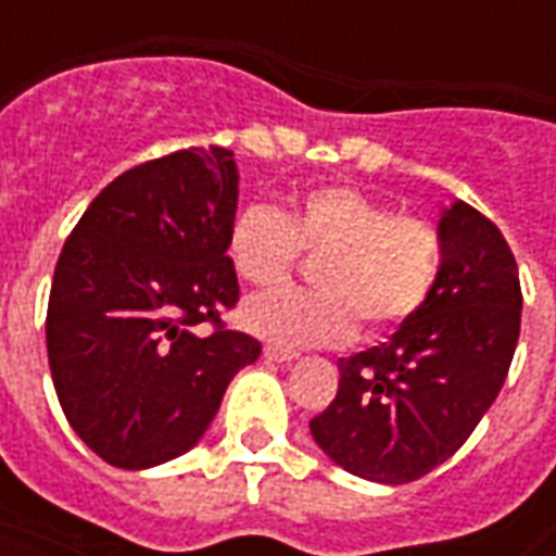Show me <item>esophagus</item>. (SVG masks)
Instances as JSON below:
<instances>
[{"label":"esophagus","instance_id":"obj_1","mask_svg":"<svg viewBox=\"0 0 556 556\" xmlns=\"http://www.w3.org/2000/svg\"><path fill=\"white\" fill-rule=\"evenodd\" d=\"M265 357L274 363H289V361H294L298 354H294V351L279 349V345H265Z\"/></svg>","mask_w":556,"mask_h":556}]
</instances>
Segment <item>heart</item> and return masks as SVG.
Wrapping results in <instances>:
<instances>
[{"label":"heart","mask_w":556,"mask_h":556,"mask_svg":"<svg viewBox=\"0 0 556 556\" xmlns=\"http://www.w3.org/2000/svg\"><path fill=\"white\" fill-rule=\"evenodd\" d=\"M226 253L238 277L274 286L301 253L321 255L318 289H274L243 303V325L286 351L333 345L351 337L354 318L366 333L402 325L429 298L441 267V238L431 223L345 184L315 187L289 217L267 205L241 207Z\"/></svg>","instance_id":"heart-1"}]
</instances>
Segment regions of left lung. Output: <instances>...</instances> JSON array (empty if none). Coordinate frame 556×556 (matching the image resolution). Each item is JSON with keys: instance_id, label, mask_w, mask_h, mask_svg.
<instances>
[{"instance_id": "8db88e82", "label": "left lung", "mask_w": 556, "mask_h": 556, "mask_svg": "<svg viewBox=\"0 0 556 556\" xmlns=\"http://www.w3.org/2000/svg\"><path fill=\"white\" fill-rule=\"evenodd\" d=\"M438 238L426 303L387 342L339 357L337 399L309 419L339 467L384 485L426 477L470 438L518 345L521 282L501 229L453 202Z\"/></svg>"}]
</instances>
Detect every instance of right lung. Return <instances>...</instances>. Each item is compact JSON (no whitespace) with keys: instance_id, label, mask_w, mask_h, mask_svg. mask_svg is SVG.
Here are the masks:
<instances>
[{"instance_id":"obj_1","label":"right lung","mask_w":556,"mask_h":556,"mask_svg":"<svg viewBox=\"0 0 556 556\" xmlns=\"http://www.w3.org/2000/svg\"><path fill=\"white\" fill-rule=\"evenodd\" d=\"M235 211V154L184 148L106 184L62 247L47 306L55 396L113 467L146 470L195 446L262 354L219 321L241 294L226 255Z\"/></svg>"}]
</instances>
